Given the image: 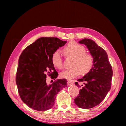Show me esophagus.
I'll return each instance as SVG.
<instances>
[{
  "instance_id": "obj_1",
  "label": "esophagus",
  "mask_w": 126,
  "mask_h": 126,
  "mask_svg": "<svg viewBox=\"0 0 126 126\" xmlns=\"http://www.w3.org/2000/svg\"><path fill=\"white\" fill-rule=\"evenodd\" d=\"M67 83H68V85H71L73 84L72 81L71 80H67Z\"/></svg>"
}]
</instances>
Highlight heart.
Here are the masks:
<instances>
[{
	"mask_svg": "<svg viewBox=\"0 0 126 126\" xmlns=\"http://www.w3.org/2000/svg\"><path fill=\"white\" fill-rule=\"evenodd\" d=\"M64 52L66 56L73 57L74 59L72 64L73 67L62 72L60 73L61 78L71 79L80 74L85 75L91 70L94 63L93 58L90 54L86 53V49L83 46L71 41L64 48ZM52 62L59 69L63 68V61L59 51L53 54Z\"/></svg>",
	"mask_w": 126,
	"mask_h": 126,
	"instance_id": "obj_1",
	"label": "heart"
}]
</instances>
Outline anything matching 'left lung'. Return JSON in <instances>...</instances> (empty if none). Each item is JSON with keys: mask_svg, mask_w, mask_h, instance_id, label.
<instances>
[{"mask_svg": "<svg viewBox=\"0 0 126 126\" xmlns=\"http://www.w3.org/2000/svg\"><path fill=\"white\" fill-rule=\"evenodd\" d=\"M79 43L87 47L94 63L89 72L75 83L81 89L74 102L80 108L90 109L101 103L110 90L113 71L106 52L95 41L85 38ZM80 82L84 84L80 86Z\"/></svg>", "mask_w": 126, "mask_h": 126, "instance_id": "8db88e82", "label": "left lung"}]
</instances>
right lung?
Returning a JSON list of instances; mask_svg holds the SVG:
<instances>
[{
	"label": "right lung",
	"instance_id": "right-lung-1",
	"mask_svg": "<svg viewBox=\"0 0 126 126\" xmlns=\"http://www.w3.org/2000/svg\"><path fill=\"white\" fill-rule=\"evenodd\" d=\"M67 43L55 37H41L27 46L18 60L16 83L22 101L30 108L38 111L50 109L56 95L67 87L65 79L52 84L46 83L47 72L55 80L58 73L52 62V56L59 47Z\"/></svg>",
	"mask_w": 126,
	"mask_h": 126
}]
</instances>
